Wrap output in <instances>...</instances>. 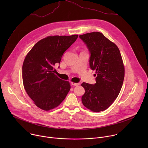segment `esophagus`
Returning <instances> with one entry per match:
<instances>
[{
    "instance_id": "obj_1",
    "label": "esophagus",
    "mask_w": 148,
    "mask_h": 148,
    "mask_svg": "<svg viewBox=\"0 0 148 148\" xmlns=\"http://www.w3.org/2000/svg\"><path fill=\"white\" fill-rule=\"evenodd\" d=\"M71 84L72 86H77L80 85V83H79V82H78V83H75V82H72Z\"/></svg>"
}]
</instances>
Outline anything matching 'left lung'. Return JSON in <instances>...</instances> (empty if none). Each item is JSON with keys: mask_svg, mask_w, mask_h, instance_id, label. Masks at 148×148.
<instances>
[{"mask_svg": "<svg viewBox=\"0 0 148 148\" xmlns=\"http://www.w3.org/2000/svg\"><path fill=\"white\" fill-rule=\"evenodd\" d=\"M90 54L89 64L95 70L96 83L83 82V105L93 112L107 110L118 96L125 75L122 57L115 44L99 32L79 36Z\"/></svg>", "mask_w": 148, "mask_h": 148, "instance_id": "obj_1", "label": "left lung"}]
</instances>
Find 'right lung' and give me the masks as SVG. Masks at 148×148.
I'll list each match as a JSON object with an SVG mask.
<instances>
[{
    "label": "right lung",
    "instance_id": "obj_1",
    "mask_svg": "<svg viewBox=\"0 0 148 148\" xmlns=\"http://www.w3.org/2000/svg\"><path fill=\"white\" fill-rule=\"evenodd\" d=\"M78 35L49 36L41 39L27 54L22 67L25 89L40 109L49 111L65 99L71 86L69 81L54 74L64 53L74 43Z\"/></svg>",
    "mask_w": 148,
    "mask_h": 148
}]
</instances>
